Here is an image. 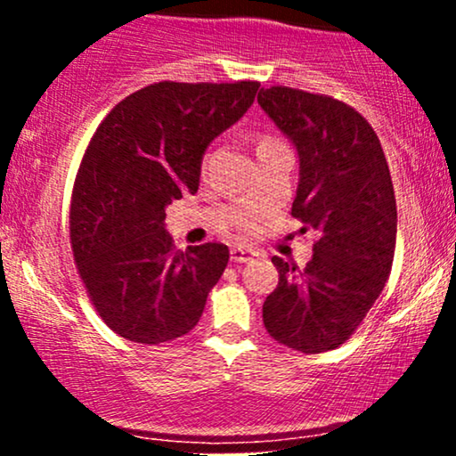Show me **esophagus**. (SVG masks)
Instances as JSON below:
<instances>
[{"mask_svg": "<svg viewBox=\"0 0 456 456\" xmlns=\"http://www.w3.org/2000/svg\"><path fill=\"white\" fill-rule=\"evenodd\" d=\"M229 255H232L233 264H248V261L257 257V253L253 248H246V246H233Z\"/></svg>", "mask_w": 456, "mask_h": 456, "instance_id": "1", "label": "esophagus"}]
</instances>
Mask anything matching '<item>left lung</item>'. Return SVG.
<instances>
[{
	"mask_svg": "<svg viewBox=\"0 0 456 456\" xmlns=\"http://www.w3.org/2000/svg\"><path fill=\"white\" fill-rule=\"evenodd\" d=\"M257 102L297 151L291 214L319 233L305 270L272 259L279 285L264 302V323L285 347L328 352L352 337L390 276L396 199L388 162L370 124L341 101L261 87Z\"/></svg>",
	"mask_w": 456,
	"mask_h": 456,
	"instance_id": "obj_1",
	"label": "left lung"
}]
</instances>
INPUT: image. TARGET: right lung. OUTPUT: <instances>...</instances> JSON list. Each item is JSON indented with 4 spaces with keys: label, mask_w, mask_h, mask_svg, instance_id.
I'll return each mask as SVG.
<instances>
[{
    "label": "right lung",
    "mask_w": 456,
    "mask_h": 456,
    "mask_svg": "<svg viewBox=\"0 0 456 456\" xmlns=\"http://www.w3.org/2000/svg\"><path fill=\"white\" fill-rule=\"evenodd\" d=\"M257 90V81L154 83L115 104L94 133L72 192L70 240L98 315L119 337L159 345L197 326L229 248L174 250L165 210L195 195L203 154Z\"/></svg>",
    "instance_id": "add662e5"
}]
</instances>
